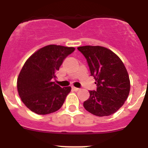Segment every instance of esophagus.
I'll list each match as a JSON object with an SVG mask.
<instances>
[{
    "label": "esophagus",
    "instance_id": "34e87169",
    "mask_svg": "<svg viewBox=\"0 0 148 148\" xmlns=\"http://www.w3.org/2000/svg\"><path fill=\"white\" fill-rule=\"evenodd\" d=\"M72 88H73V90H74V91H76V92H77V91H78V90H80V89H79V88H77V87H72Z\"/></svg>",
    "mask_w": 148,
    "mask_h": 148
}]
</instances>
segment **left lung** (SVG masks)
Instances as JSON below:
<instances>
[{
  "instance_id": "1",
  "label": "left lung",
  "mask_w": 148,
  "mask_h": 148,
  "mask_svg": "<svg viewBox=\"0 0 148 148\" xmlns=\"http://www.w3.org/2000/svg\"><path fill=\"white\" fill-rule=\"evenodd\" d=\"M78 49L87 59L96 90H90L84 108L97 116L113 114L124 104L130 92L127 71L117 55L100 46H84Z\"/></svg>"
}]
</instances>
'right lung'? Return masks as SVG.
Wrapping results in <instances>:
<instances>
[{
	"mask_svg": "<svg viewBox=\"0 0 148 148\" xmlns=\"http://www.w3.org/2000/svg\"><path fill=\"white\" fill-rule=\"evenodd\" d=\"M74 47L46 46L30 56L17 81L19 96L31 111L39 115L54 113L61 108L71 87H61L53 82L63 61Z\"/></svg>",
	"mask_w": 148,
	"mask_h": 148,
	"instance_id": "right-lung-1",
	"label": "right lung"
}]
</instances>
